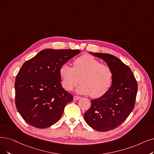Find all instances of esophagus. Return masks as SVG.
Instances as JSON below:
<instances>
[{
    "instance_id": "obj_1",
    "label": "esophagus",
    "mask_w": 154,
    "mask_h": 154,
    "mask_svg": "<svg viewBox=\"0 0 154 154\" xmlns=\"http://www.w3.org/2000/svg\"><path fill=\"white\" fill-rule=\"evenodd\" d=\"M80 98H81V97H79V96H74L73 99H74V100H79Z\"/></svg>"
}]
</instances>
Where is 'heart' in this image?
Wrapping results in <instances>:
<instances>
[{
    "label": "heart",
    "instance_id": "1",
    "mask_svg": "<svg viewBox=\"0 0 154 154\" xmlns=\"http://www.w3.org/2000/svg\"><path fill=\"white\" fill-rule=\"evenodd\" d=\"M59 75L64 88L68 90L76 86L78 78L82 76V84L76 89V92L79 94H91L94 98L105 94L113 79L111 69L90 55L76 58L73 61V67L67 63L63 64L59 69Z\"/></svg>",
    "mask_w": 154,
    "mask_h": 154
}]
</instances>
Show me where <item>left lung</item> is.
<instances>
[{
  "label": "left lung",
  "instance_id": "obj_1",
  "mask_svg": "<svg viewBox=\"0 0 154 154\" xmlns=\"http://www.w3.org/2000/svg\"><path fill=\"white\" fill-rule=\"evenodd\" d=\"M90 52L105 61L112 70L113 79L105 94L91 100L84 119L94 130L107 131L121 125L132 112L138 84L131 69L118 57L109 54Z\"/></svg>",
  "mask_w": 154,
  "mask_h": 154
}]
</instances>
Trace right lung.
Returning <instances> with one entry per match:
<instances>
[{"label": "right lung", "instance_id": "add662e5", "mask_svg": "<svg viewBox=\"0 0 154 154\" xmlns=\"http://www.w3.org/2000/svg\"><path fill=\"white\" fill-rule=\"evenodd\" d=\"M79 50L44 49L26 61L16 77V106L27 123L44 129L59 121L73 96L61 85L59 69Z\"/></svg>", "mask_w": 154, "mask_h": 154}]
</instances>
